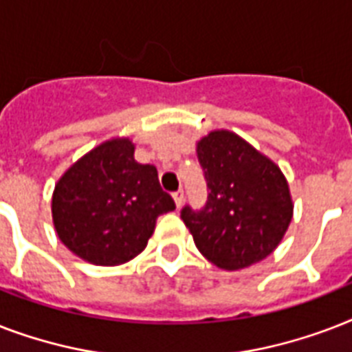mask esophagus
<instances>
[{
  "instance_id": "obj_1",
  "label": "esophagus",
  "mask_w": 352,
  "mask_h": 352,
  "mask_svg": "<svg viewBox=\"0 0 352 352\" xmlns=\"http://www.w3.org/2000/svg\"><path fill=\"white\" fill-rule=\"evenodd\" d=\"M173 201H175L177 208H181L182 204H184V192H182V190H177V192L173 193Z\"/></svg>"
}]
</instances>
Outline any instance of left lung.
<instances>
[{"label":"left lung","instance_id":"1","mask_svg":"<svg viewBox=\"0 0 352 352\" xmlns=\"http://www.w3.org/2000/svg\"><path fill=\"white\" fill-rule=\"evenodd\" d=\"M197 159L208 201L203 210L184 206L181 217L199 252L223 270L263 261L278 248L294 212L283 171L228 129L201 138Z\"/></svg>","mask_w":352,"mask_h":352}]
</instances>
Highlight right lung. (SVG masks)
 <instances>
[{
  "mask_svg": "<svg viewBox=\"0 0 352 352\" xmlns=\"http://www.w3.org/2000/svg\"><path fill=\"white\" fill-rule=\"evenodd\" d=\"M52 223L63 245L98 267L131 261L153 235L157 217L175 210L157 168L138 164L135 144L111 138L69 168L52 192Z\"/></svg>",
  "mask_w": 352,
  "mask_h": 352,
  "instance_id": "1",
  "label": "right lung"
}]
</instances>
